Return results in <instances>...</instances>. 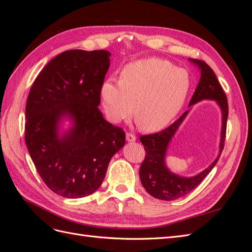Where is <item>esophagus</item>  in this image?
I'll use <instances>...</instances> for the list:
<instances>
[{
	"mask_svg": "<svg viewBox=\"0 0 252 252\" xmlns=\"http://www.w3.org/2000/svg\"><path fill=\"white\" fill-rule=\"evenodd\" d=\"M126 140L128 141V142H134L135 140H136V138H135V135L134 134H132V133H130V132H128V133H126Z\"/></svg>",
	"mask_w": 252,
	"mask_h": 252,
	"instance_id": "obj_1",
	"label": "esophagus"
}]
</instances>
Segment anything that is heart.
I'll return each mask as SVG.
<instances>
[{"label": "heart", "mask_w": 252, "mask_h": 252, "mask_svg": "<svg viewBox=\"0 0 252 252\" xmlns=\"http://www.w3.org/2000/svg\"><path fill=\"white\" fill-rule=\"evenodd\" d=\"M190 88L187 70L168 61L147 58L128 63L120 81L107 79L101 86L104 110L113 123L130 118L145 131L168 126L185 103Z\"/></svg>", "instance_id": "b5f03b06"}]
</instances>
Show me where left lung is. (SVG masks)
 Wrapping results in <instances>:
<instances>
[{
  "mask_svg": "<svg viewBox=\"0 0 252 252\" xmlns=\"http://www.w3.org/2000/svg\"><path fill=\"white\" fill-rule=\"evenodd\" d=\"M189 61L195 64L201 70V79L191 100L189 102V106L203 100H213L217 101L220 110H222V131H220V152L218 158L209 165V167L191 178L180 177V175L172 173L167 168L165 164L167 147H168L172 136L177 132L178 128L186 118L189 110L183 113L173 124L164 130L154 134L140 136V141L143 144L145 152H146V156H145L144 161L140 167L141 182L150 195L163 201L177 200L179 197L186 195L199 185L218 163L224 148L226 138L228 102L224 90L209 65L201 60L189 59Z\"/></svg>",
  "mask_w": 252,
  "mask_h": 252,
  "instance_id": "8db88e82",
  "label": "left lung"
}]
</instances>
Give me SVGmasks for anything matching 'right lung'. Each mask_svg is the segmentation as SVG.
Instances as JSON below:
<instances>
[{"instance_id": "right-lung-1", "label": "right lung", "mask_w": 252, "mask_h": 252, "mask_svg": "<svg viewBox=\"0 0 252 252\" xmlns=\"http://www.w3.org/2000/svg\"><path fill=\"white\" fill-rule=\"evenodd\" d=\"M110 56L106 50L64 51L43 68L29 91L27 149L45 184L67 199L94 193L125 145L123 129L108 123L97 108ZM65 117L73 127L60 136Z\"/></svg>"}]
</instances>
